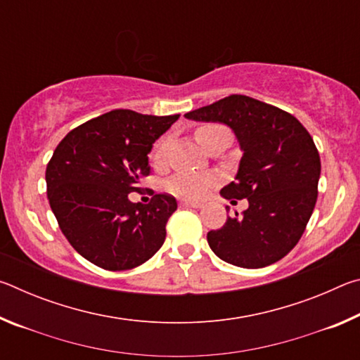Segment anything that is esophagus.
Instances as JSON below:
<instances>
[{"label":"esophagus","instance_id":"34e87169","mask_svg":"<svg viewBox=\"0 0 360 360\" xmlns=\"http://www.w3.org/2000/svg\"><path fill=\"white\" fill-rule=\"evenodd\" d=\"M181 206H186V208H202V203L200 202H192V200H181Z\"/></svg>","mask_w":360,"mask_h":360}]
</instances>
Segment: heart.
<instances>
[{
    "label": "heart",
    "mask_w": 360,
    "mask_h": 360,
    "mask_svg": "<svg viewBox=\"0 0 360 360\" xmlns=\"http://www.w3.org/2000/svg\"><path fill=\"white\" fill-rule=\"evenodd\" d=\"M224 129L221 125L216 124H210V125H203L195 131L197 135L198 141L202 143L203 146L208 141V138L212 135V133ZM169 146V136H163L158 139L155 143L154 149H152V162L155 165H160L165 160L167 157V150ZM214 176L211 174H202V173H178L176 176H173L172 179L168 182V188L176 195H181V197L186 198H200L210 191V188L214 186Z\"/></svg>",
    "instance_id": "heart-1"
}]
</instances>
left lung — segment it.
Segmentation results:
<instances>
[{"label":"left lung","mask_w":360,"mask_h":360,"mask_svg":"<svg viewBox=\"0 0 360 360\" xmlns=\"http://www.w3.org/2000/svg\"><path fill=\"white\" fill-rule=\"evenodd\" d=\"M233 130L243 157L224 198H248L249 208L208 231L219 259L243 268L281 260L302 238L318 200L321 158L307 129L294 115L246 95H230L186 114Z\"/></svg>","instance_id":"1"}]
</instances>
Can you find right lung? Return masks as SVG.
<instances>
[{"label":"right lung","instance_id":"obj_1","mask_svg":"<svg viewBox=\"0 0 360 360\" xmlns=\"http://www.w3.org/2000/svg\"><path fill=\"white\" fill-rule=\"evenodd\" d=\"M178 119L114 109L76 127L53 150L46 169L49 205L70 245L94 265L130 270L162 248L176 198L155 193L143 205L129 193L141 191L152 144Z\"/></svg>","mask_w":360,"mask_h":360}]
</instances>
